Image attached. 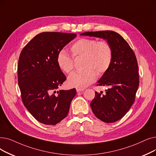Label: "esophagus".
Listing matches in <instances>:
<instances>
[{
	"label": "esophagus",
	"instance_id": "1",
	"mask_svg": "<svg viewBox=\"0 0 156 156\" xmlns=\"http://www.w3.org/2000/svg\"><path fill=\"white\" fill-rule=\"evenodd\" d=\"M84 89H76V92H82L83 91Z\"/></svg>",
	"mask_w": 156,
	"mask_h": 156
}]
</instances>
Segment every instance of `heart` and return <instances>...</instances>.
I'll list each match as a JSON object with an SVG mask.
<instances>
[{"instance_id": "obj_1", "label": "heart", "mask_w": 156, "mask_h": 156, "mask_svg": "<svg viewBox=\"0 0 156 156\" xmlns=\"http://www.w3.org/2000/svg\"><path fill=\"white\" fill-rule=\"evenodd\" d=\"M74 58L83 57V71L74 72L67 78V83L72 87L83 89L93 83L99 75L106 73L112 64L113 50L106 41L90 38H81L74 43L70 49ZM59 68L70 73L74 68V60L65 51L62 50L57 57Z\"/></svg>"}]
</instances>
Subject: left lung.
<instances>
[{
	"instance_id": "8db88e82",
	"label": "left lung",
	"mask_w": 156,
	"mask_h": 156,
	"mask_svg": "<svg viewBox=\"0 0 156 156\" xmlns=\"http://www.w3.org/2000/svg\"><path fill=\"white\" fill-rule=\"evenodd\" d=\"M80 35L103 38L112 46L111 66L98 84L109 88L105 94L95 92L90 106L97 118L106 123L114 122L122 118L134 103L139 86L136 56L126 41L114 31L87 32Z\"/></svg>"
}]
</instances>
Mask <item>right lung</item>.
Masks as SVG:
<instances>
[{
  "label": "right lung",
  "instance_id": "obj_1",
  "mask_svg": "<svg viewBox=\"0 0 156 156\" xmlns=\"http://www.w3.org/2000/svg\"><path fill=\"white\" fill-rule=\"evenodd\" d=\"M76 34L42 32L26 44L20 55L18 82L24 106L39 122L55 125L68 114L75 89L57 91L66 80L58 66V53Z\"/></svg>",
  "mask_w": 156,
  "mask_h": 156
}]
</instances>
